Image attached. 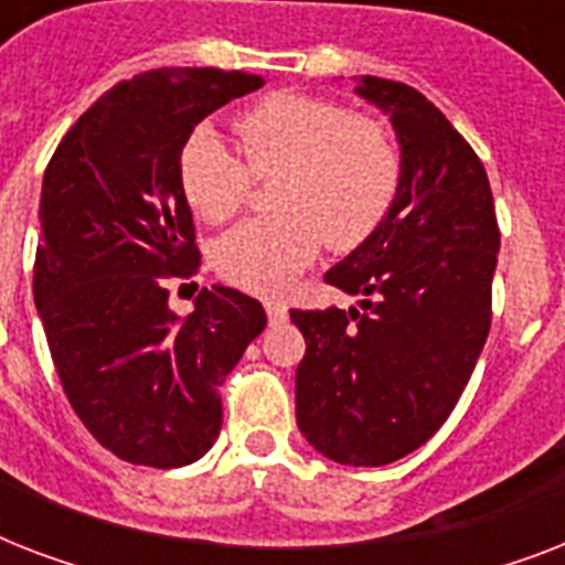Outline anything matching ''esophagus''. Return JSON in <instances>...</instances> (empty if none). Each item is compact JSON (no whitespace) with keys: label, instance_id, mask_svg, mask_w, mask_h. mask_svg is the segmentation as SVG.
I'll return each mask as SVG.
<instances>
[{"label":"esophagus","instance_id":"1","mask_svg":"<svg viewBox=\"0 0 565 565\" xmlns=\"http://www.w3.org/2000/svg\"><path fill=\"white\" fill-rule=\"evenodd\" d=\"M264 308H266V317H269V326H281L284 319H287V305H284V301L266 299Z\"/></svg>","mask_w":565,"mask_h":565}]
</instances>
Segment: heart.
<instances>
[{
  "label": "heart",
  "mask_w": 565,
  "mask_h": 565,
  "mask_svg": "<svg viewBox=\"0 0 565 565\" xmlns=\"http://www.w3.org/2000/svg\"><path fill=\"white\" fill-rule=\"evenodd\" d=\"M246 168L213 131L181 149V188L202 220L246 207L255 179H274L273 216L243 222L220 239L216 269L243 290H287L322 243L349 252L372 237L393 207L402 154L384 122L334 102L273 93L234 119Z\"/></svg>",
  "instance_id": "b5f03b06"
}]
</instances>
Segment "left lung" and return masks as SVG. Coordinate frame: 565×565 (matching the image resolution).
Here are the masks:
<instances>
[{
  "label": "left lung",
  "instance_id": "left-lung-1",
  "mask_svg": "<svg viewBox=\"0 0 565 565\" xmlns=\"http://www.w3.org/2000/svg\"><path fill=\"white\" fill-rule=\"evenodd\" d=\"M402 149L393 207L326 281L361 308L290 310L308 352L296 422L328 460L384 466L428 443L472 377L492 322L499 222L481 158L419 90L363 75Z\"/></svg>",
  "mask_w": 565,
  "mask_h": 565
}]
</instances>
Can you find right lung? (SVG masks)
Wrapping results in <instances>:
<instances>
[{
	"label": "right lung",
	"instance_id": "right-lung-1",
	"mask_svg": "<svg viewBox=\"0 0 565 565\" xmlns=\"http://www.w3.org/2000/svg\"><path fill=\"white\" fill-rule=\"evenodd\" d=\"M260 75L172 66L110 87L43 175L34 305L66 398L119 460L179 469L222 428L220 386L266 326L264 305L213 284L179 319L170 278L199 269L181 149Z\"/></svg>",
	"mask_w": 565,
	"mask_h": 565
}]
</instances>
